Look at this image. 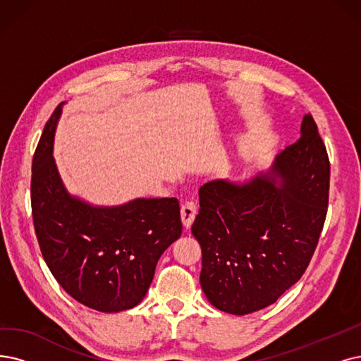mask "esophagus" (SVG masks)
Returning <instances> with one entry per match:
<instances>
[{
	"label": "esophagus",
	"mask_w": 361,
	"mask_h": 361,
	"mask_svg": "<svg viewBox=\"0 0 361 361\" xmlns=\"http://www.w3.org/2000/svg\"><path fill=\"white\" fill-rule=\"evenodd\" d=\"M195 214H197V206L194 201H186V203L182 204L180 218H182V224L186 229L191 228V225L195 219Z\"/></svg>",
	"instance_id": "obj_1"
}]
</instances>
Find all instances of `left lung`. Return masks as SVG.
I'll use <instances>...</instances> for the list:
<instances>
[{"label": "left lung", "mask_w": 361, "mask_h": 361, "mask_svg": "<svg viewBox=\"0 0 361 361\" xmlns=\"http://www.w3.org/2000/svg\"><path fill=\"white\" fill-rule=\"evenodd\" d=\"M330 164L311 114L300 139L268 175L200 188L192 235L203 253L201 289L221 311L244 315L274 304L310 265L326 221Z\"/></svg>", "instance_id": "8db88e82"}]
</instances>
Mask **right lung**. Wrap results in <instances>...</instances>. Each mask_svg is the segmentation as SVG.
<instances>
[{"mask_svg": "<svg viewBox=\"0 0 361 361\" xmlns=\"http://www.w3.org/2000/svg\"><path fill=\"white\" fill-rule=\"evenodd\" d=\"M59 104L42 130L32 160L31 204L42 257L65 292L100 312L140 304L158 259L182 234L176 198H136L92 206L71 195L53 158Z\"/></svg>", "mask_w": 361, "mask_h": 361, "instance_id": "obj_1", "label": "right lung"}]
</instances>
